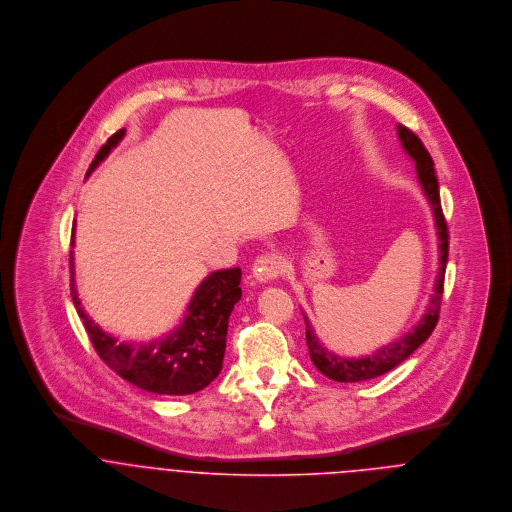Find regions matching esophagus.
Here are the masks:
<instances>
[{
  "instance_id": "esophagus-1",
  "label": "esophagus",
  "mask_w": 512,
  "mask_h": 512,
  "mask_svg": "<svg viewBox=\"0 0 512 512\" xmlns=\"http://www.w3.org/2000/svg\"><path fill=\"white\" fill-rule=\"evenodd\" d=\"M280 274H282V262L276 254H262L254 260L252 276L256 278V282L268 284V282L276 280Z\"/></svg>"
}]
</instances>
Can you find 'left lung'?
Returning a JSON list of instances; mask_svg holds the SVG:
<instances>
[{"label":"left lung","instance_id":"left-lung-1","mask_svg":"<svg viewBox=\"0 0 512 512\" xmlns=\"http://www.w3.org/2000/svg\"><path fill=\"white\" fill-rule=\"evenodd\" d=\"M396 128H398L400 144L416 163V173H418L422 191H424V195L430 201L432 211H434L439 238V272L438 278H436V288H434V295L430 299L428 311L424 313L420 323L410 333H406L402 339L378 349L374 355L363 357V359H347V357H339V355L327 351L319 343L309 319L303 315L305 327H307L305 329V341H307V349H309V357H311L313 365L317 366V370L323 372L327 378L337 380V382H361V380L380 376V374L392 370L394 366L404 363L432 335L439 319L443 278H445V266H447V252H449V242H447L449 234H447V222L443 219V211H441L434 159L422 144V140L414 132H410L402 124H398Z\"/></svg>","mask_w":512,"mask_h":512}]
</instances>
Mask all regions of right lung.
I'll return each instance as SVG.
<instances>
[{
	"label": "right lung",
	"instance_id": "add662e5",
	"mask_svg": "<svg viewBox=\"0 0 512 512\" xmlns=\"http://www.w3.org/2000/svg\"><path fill=\"white\" fill-rule=\"evenodd\" d=\"M124 134L126 130H118L108 138L90 163L86 175L98 167L112 147L120 144ZM71 246H74V226ZM240 276V268L209 274L193 293L183 323L169 335L149 343H120L116 337L104 333L82 309L74 288L71 252V295L96 353L124 380L153 394H193L219 376L226 349L228 317L242 295Z\"/></svg>",
	"mask_w": 512,
	"mask_h": 512
}]
</instances>
